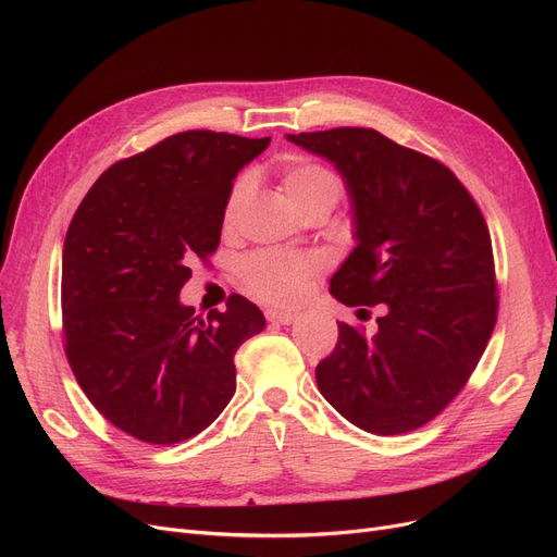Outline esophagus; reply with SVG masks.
Instances as JSON below:
<instances>
[{
    "label": "esophagus",
    "mask_w": 557,
    "mask_h": 557,
    "mask_svg": "<svg viewBox=\"0 0 557 557\" xmlns=\"http://www.w3.org/2000/svg\"><path fill=\"white\" fill-rule=\"evenodd\" d=\"M267 318H269V323H273V325H290V323H296V320H298V313L269 309V311H267Z\"/></svg>",
    "instance_id": "1"
}]
</instances>
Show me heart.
I'll use <instances>...</instances> for the list:
<instances>
[{"mask_svg": "<svg viewBox=\"0 0 557 557\" xmlns=\"http://www.w3.org/2000/svg\"><path fill=\"white\" fill-rule=\"evenodd\" d=\"M282 189L294 208L305 214L313 208H334L341 196V181L336 175L315 162H290L282 169L280 175ZM250 200V178L234 183L225 212L223 225L234 227ZM320 261L311 255H290L263 250L250 255L242 263V277L246 288L259 300L273 305H296L309 286V280L318 273Z\"/></svg>", "mask_w": 557, "mask_h": 557, "instance_id": "heart-1", "label": "heart"}]
</instances>
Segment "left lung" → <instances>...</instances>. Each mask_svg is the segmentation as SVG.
Here are the masks:
<instances>
[{
    "label": "left lung",
    "mask_w": 557,
    "mask_h": 557,
    "mask_svg": "<svg viewBox=\"0 0 557 557\" xmlns=\"http://www.w3.org/2000/svg\"><path fill=\"white\" fill-rule=\"evenodd\" d=\"M334 164L355 248L332 277L347 307L384 305L376 332L338 325L315 384L355 426L397 435L433 420L474 372L496 323L490 232L456 175L372 128L286 135ZM366 311V309H359Z\"/></svg>",
    "instance_id": "1"
}]
</instances>
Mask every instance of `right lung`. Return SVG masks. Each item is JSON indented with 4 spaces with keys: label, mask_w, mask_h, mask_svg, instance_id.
Listing matches in <instances>:
<instances>
[{
    "label": "right lung",
    "mask_w": 557,
    "mask_h": 557,
    "mask_svg": "<svg viewBox=\"0 0 557 557\" xmlns=\"http://www.w3.org/2000/svg\"><path fill=\"white\" fill-rule=\"evenodd\" d=\"M269 144L171 135L112 164L70 223L65 355L97 411L141 443L173 445L208 429L237 391L234 352L267 327L242 296L208 320L178 296L191 261L221 242L232 181Z\"/></svg>",
    "instance_id": "right-lung-1"
}]
</instances>
